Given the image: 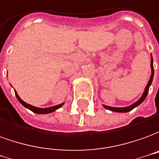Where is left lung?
I'll return each mask as SVG.
<instances>
[{
	"instance_id": "left-lung-1",
	"label": "left lung",
	"mask_w": 159,
	"mask_h": 159,
	"mask_svg": "<svg viewBox=\"0 0 159 159\" xmlns=\"http://www.w3.org/2000/svg\"><path fill=\"white\" fill-rule=\"evenodd\" d=\"M151 69H152V74H151V77H150V80L147 85H146V88H145V91L143 92L142 96L140 97L138 101H136L135 103H134L131 105L127 107H110V106H107V105H104L103 104V108H105L107 110H110V111H113V112H119V113H126V112H129L131 111L133 109H134L137 106H139L140 103H142L144 100L146 99V96L148 94V92H149V88L151 85H152V80H153V76H154V68H153V59H152V56L151 54Z\"/></svg>"
}]
</instances>
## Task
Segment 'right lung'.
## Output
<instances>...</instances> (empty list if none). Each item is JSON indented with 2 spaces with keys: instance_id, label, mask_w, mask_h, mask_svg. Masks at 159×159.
<instances>
[{
  "instance_id": "right-lung-1",
  "label": "right lung",
  "mask_w": 159,
  "mask_h": 159,
  "mask_svg": "<svg viewBox=\"0 0 159 159\" xmlns=\"http://www.w3.org/2000/svg\"><path fill=\"white\" fill-rule=\"evenodd\" d=\"M15 92V95H16V98L17 99L19 100V102H20L24 107H25L26 109L28 110H31L32 112H34L36 114H49V113H52L54 111H56V110H58L59 108L62 106L64 104V103H61L58 104V105H55V106H51V107H49V108H38V107H35V106H32L31 104H29V103H25V101L21 99L20 98V96L18 95V93H17L16 91H14Z\"/></svg>"
}]
</instances>
